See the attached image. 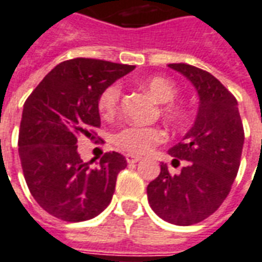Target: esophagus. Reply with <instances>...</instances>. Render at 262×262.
Returning <instances> with one entry per match:
<instances>
[{"mask_svg":"<svg viewBox=\"0 0 262 262\" xmlns=\"http://www.w3.org/2000/svg\"><path fill=\"white\" fill-rule=\"evenodd\" d=\"M125 160H127V163H129V164H133V163H138V161L141 160V157L133 156V155H127V156H125Z\"/></svg>","mask_w":262,"mask_h":262,"instance_id":"34e87169","label":"esophagus"}]
</instances>
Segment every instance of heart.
<instances>
[{"instance_id": "1", "label": "heart", "mask_w": 262, "mask_h": 262, "mask_svg": "<svg viewBox=\"0 0 262 262\" xmlns=\"http://www.w3.org/2000/svg\"><path fill=\"white\" fill-rule=\"evenodd\" d=\"M142 86L160 103H167L163 113L171 121H180L185 117L184 107L171 103L177 96V86L174 82L164 77H149L142 81ZM121 96V86L112 84L106 86L98 99V109L102 117L112 119L117 113ZM166 139V134L159 127H143V125H127L113 135V142L123 152L129 155H145L155 145Z\"/></svg>"}]
</instances>
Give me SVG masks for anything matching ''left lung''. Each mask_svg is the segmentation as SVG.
Listing matches in <instances>:
<instances>
[{
    "label": "left lung",
    "instance_id": "left-lung-1",
    "mask_svg": "<svg viewBox=\"0 0 262 262\" xmlns=\"http://www.w3.org/2000/svg\"><path fill=\"white\" fill-rule=\"evenodd\" d=\"M196 88L199 110L193 127L168 150L185 167L171 176L161 163L160 174L147 185V200L164 221L181 227L210 217L227 199L241 166L245 131L237 101L213 74L186 63H171Z\"/></svg>",
    "mask_w": 262,
    "mask_h": 262
}]
</instances>
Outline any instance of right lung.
<instances>
[{"mask_svg":"<svg viewBox=\"0 0 262 262\" xmlns=\"http://www.w3.org/2000/svg\"><path fill=\"white\" fill-rule=\"evenodd\" d=\"M131 70L134 66L99 59L64 60L25 102L17 142L21 168L30 193L51 215L86 221L109 206L127 160L109 152L99 167H91L78 155L77 138H90L91 128L101 125L102 91Z\"/></svg>","mask_w":262,"mask_h":262,"instance_id":"add662e5","label":"right lung"}]
</instances>
